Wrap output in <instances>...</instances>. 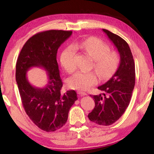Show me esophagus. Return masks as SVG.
I'll return each mask as SVG.
<instances>
[{
    "instance_id": "esophagus-1",
    "label": "esophagus",
    "mask_w": 154,
    "mask_h": 154,
    "mask_svg": "<svg viewBox=\"0 0 154 154\" xmlns=\"http://www.w3.org/2000/svg\"><path fill=\"white\" fill-rule=\"evenodd\" d=\"M77 93L79 94H80L81 96H85V95H87V93H86L82 92V91H78Z\"/></svg>"
}]
</instances>
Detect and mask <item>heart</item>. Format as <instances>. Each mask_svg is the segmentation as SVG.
I'll use <instances>...</instances> for the list:
<instances>
[{
	"label": "heart",
	"instance_id": "1",
	"mask_svg": "<svg viewBox=\"0 0 154 154\" xmlns=\"http://www.w3.org/2000/svg\"><path fill=\"white\" fill-rule=\"evenodd\" d=\"M77 49H80L94 59V67L100 76L106 78L117 69L120 62L116 52L109 51V45L97 38H90L67 46L62 51L60 61L67 73H71L76 69L75 56ZM67 85L72 89L86 91L97 83V75L94 72L78 71L67 80Z\"/></svg>",
	"mask_w": 154,
	"mask_h": 154
}]
</instances>
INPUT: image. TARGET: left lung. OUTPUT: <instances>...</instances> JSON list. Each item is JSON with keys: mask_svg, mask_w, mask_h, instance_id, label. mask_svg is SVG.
Wrapping results in <instances>:
<instances>
[{"mask_svg": "<svg viewBox=\"0 0 154 154\" xmlns=\"http://www.w3.org/2000/svg\"><path fill=\"white\" fill-rule=\"evenodd\" d=\"M103 31L119 51L120 64L113 76L98 87L103 93L92 96L95 106L88 118L99 125L109 126L122 116L129 105L135 85V64L127 42L109 30Z\"/></svg>", "mask_w": 154, "mask_h": 154, "instance_id": "8db88e82", "label": "left lung"}]
</instances>
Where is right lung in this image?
<instances>
[{"label": "right lung", "instance_id": "add662e5", "mask_svg": "<svg viewBox=\"0 0 154 154\" xmlns=\"http://www.w3.org/2000/svg\"><path fill=\"white\" fill-rule=\"evenodd\" d=\"M72 31L48 30L34 35L26 42L16 65V81L27 115L39 128L54 132L65 125L70 108L77 100L73 90L62 94L63 86L57 62L58 48ZM41 67L47 72L45 87H34L29 82L27 71Z\"/></svg>", "mask_w": 154, "mask_h": 154}]
</instances>
